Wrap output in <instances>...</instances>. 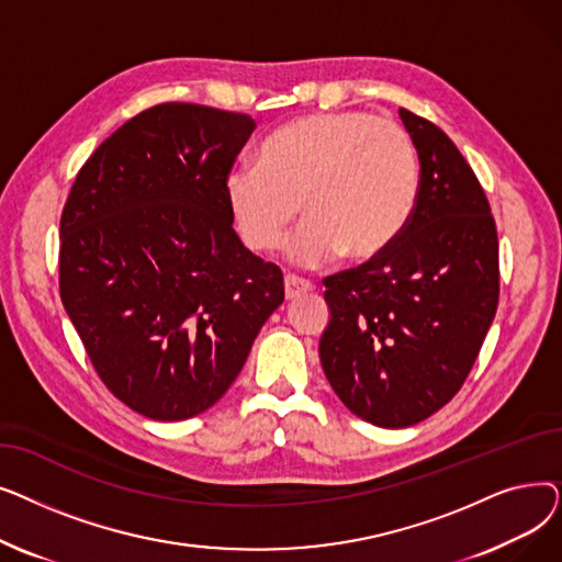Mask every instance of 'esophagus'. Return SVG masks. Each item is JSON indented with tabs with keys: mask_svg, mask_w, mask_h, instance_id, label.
Listing matches in <instances>:
<instances>
[{
	"mask_svg": "<svg viewBox=\"0 0 562 562\" xmlns=\"http://www.w3.org/2000/svg\"><path fill=\"white\" fill-rule=\"evenodd\" d=\"M307 291H312V282H307L303 278H296V276H286L284 278V296H286V301L299 299V296H303V293H307Z\"/></svg>",
	"mask_w": 562,
	"mask_h": 562,
	"instance_id": "esophagus-1",
	"label": "esophagus"
}]
</instances>
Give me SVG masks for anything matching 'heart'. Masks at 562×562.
Here are the masks:
<instances>
[{"label": "heart", "instance_id": "obj_1", "mask_svg": "<svg viewBox=\"0 0 562 562\" xmlns=\"http://www.w3.org/2000/svg\"><path fill=\"white\" fill-rule=\"evenodd\" d=\"M422 189L417 145L407 130L369 111L312 113L266 136L257 164L225 175L232 221L252 252H273L296 221L286 257L318 269L346 252L367 261L409 223Z\"/></svg>", "mask_w": 562, "mask_h": 562}]
</instances>
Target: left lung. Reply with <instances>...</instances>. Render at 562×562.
<instances>
[{
	"instance_id": "8db88e82",
	"label": "left lung",
	"mask_w": 562,
	"mask_h": 562,
	"mask_svg": "<svg viewBox=\"0 0 562 562\" xmlns=\"http://www.w3.org/2000/svg\"><path fill=\"white\" fill-rule=\"evenodd\" d=\"M422 189L378 257L323 280L330 323L321 367L341 403L380 428L445 407L474 367L498 303V239L474 170L437 125L407 109Z\"/></svg>"
}]
</instances>
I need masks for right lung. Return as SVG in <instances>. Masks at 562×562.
Masks as SVG:
<instances>
[{
	"instance_id": "right-lung-1",
	"label": "right lung",
	"mask_w": 562,
	"mask_h": 562,
	"mask_svg": "<svg viewBox=\"0 0 562 562\" xmlns=\"http://www.w3.org/2000/svg\"><path fill=\"white\" fill-rule=\"evenodd\" d=\"M252 130L246 113L157 104L98 147L64 206V307L109 392L147 419L212 407L284 301L225 200Z\"/></svg>"
}]
</instances>
